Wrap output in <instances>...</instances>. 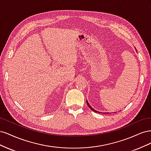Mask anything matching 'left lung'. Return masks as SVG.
<instances>
[{
  "label": "left lung",
  "instance_id": "8db88e82",
  "mask_svg": "<svg viewBox=\"0 0 151 151\" xmlns=\"http://www.w3.org/2000/svg\"><path fill=\"white\" fill-rule=\"evenodd\" d=\"M135 50H136V49H135ZM137 52V51H136ZM86 102H87V104H88V106L91 109H92V110L93 111H94V112H96V113H101V112H99V111H96V110H95V109H93L92 107H91V105L89 104V103L88 102V101H87V100H86ZM116 113V112H115ZM104 113V114H108V113H106V112H105V113Z\"/></svg>",
  "mask_w": 151,
  "mask_h": 151
}]
</instances>
